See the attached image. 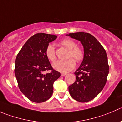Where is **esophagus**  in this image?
Instances as JSON below:
<instances>
[{"label":"esophagus","mask_w":122,"mask_h":122,"mask_svg":"<svg viewBox=\"0 0 122 122\" xmlns=\"http://www.w3.org/2000/svg\"><path fill=\"white\" fill-rule=\"evenodd\" d=\"M66 75V74H65V73H61V76H65V75Z\"/></svg>","instance_id":"34e87169"}]
</instances>
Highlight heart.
I'll use <instances>...</instances> for the list:
<instances>
[{
  "mask_svg": "<svg viewBox=\"0 0 122 122\" xmlns=\"http://www.w3.org/2000/svg\"><path fill=\"white\" fill-rule=\"evenodd\" d=\"M60 44L66 49L69 50L68 58L71 59L66 60H57L53 63V67L55 70L62 73H67L71 71L75 67V62H81L84 59V52L83 48L76 46V43L71 39H65L60 42ZM46 55L51 61L56 59L55 49L52 45L49 44L46 50ZM73 58L74 59H71Z\"/></svg>",
  "mask_w": 122,
  "mask_h": 122,
  "instance_id": "b5f03b06",
  "label": "heart"
}]
</instances>
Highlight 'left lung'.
Segmentation results:
<instances>
[{
  "mask_svg": "<svg viewBox=\"0 0 122 122\" xmlns=\"http://www.w3.org/2000/svg\"><path fill=\"white\" fill-rule=\"evenodd\" d=\"M80 41L84 48L83 62L75 72V81L69 86V93L80 102L92 100L102 90L107 82L109 66L106 51L95 37L85 32L67 34Z\"/></svg>",
  "mask_w": 122,
  "mask_h": 122,
  "instance_id": "1",
  "label": "left lung"
}]
</instances>
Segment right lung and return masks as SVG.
I'll list each match as a JSON object with an SVG mask.
<instances>
[{
  "instance_id": "add662e5",
  "label": "right lung",
  "mask_w": 122,
  "mask_h": 122,
  "mask_svg": "<svg viewBox=\"0 0 122 122\" xmlns=\"http://www.w3.org/2000/svg\"><path fill=\"white\" fill-rule=\"evenodd\" d=\"M57 37L43 33L34 35L24 44L16 57L14 71L18 87L34 102L50 99L53 92V83L60 76V73L53 69L46 55L49 43ZM47 70L51 72L44 74Z\"/></svg>"
}]
</instances>
